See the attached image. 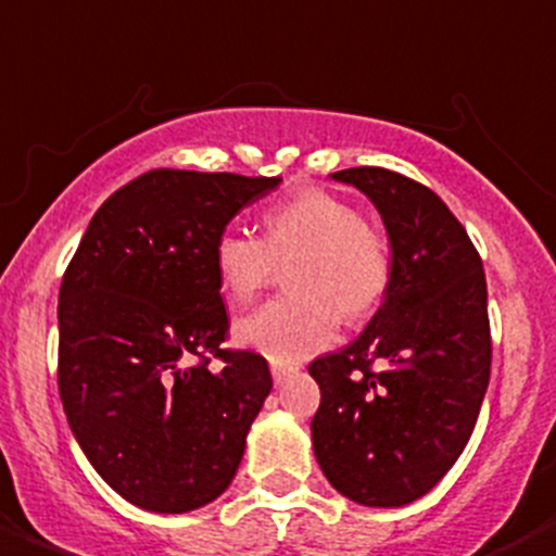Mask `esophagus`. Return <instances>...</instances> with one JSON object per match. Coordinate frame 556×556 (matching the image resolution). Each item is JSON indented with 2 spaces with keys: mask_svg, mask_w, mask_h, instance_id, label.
<instances>
[{
  "mask_svg": "<svg viewBox=\"0 0 556 556\" xmlns=\"http://www.w3.org/2000/svg\"><path fill=\"white\" fill-rule=\"evenodd\" d=\"M295 374V368H289V365H278L273 363V379H275V386H281V382H287L289 377Z\"/></svg>",
  "mask_w": 556,
  "mask_h": 556,
  "instance_id": "34e87169",
  "label": "esophagus"
}]
</instances>
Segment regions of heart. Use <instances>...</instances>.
<instances>
[{"instance_id":"obj_1","label":"heart","mask_w":556,"mask_h":556,"mask_svg":"<svg viewBox=\"0 0 556 556\" xmlns=\"http://www.w3.org/2000/svg\"><path fill=\"white\" fill-rule=\"evenodd\" d=\"M264 236L225 227L213 241V273L222 295L244 303L269 281L275 264H287L292 292L241 317L232 337L269 363L295 365L329 349L340 315L363 320L391 287L386 239L363 213L329 191H303L261 216Z\"/></svg>"}]
</instances>
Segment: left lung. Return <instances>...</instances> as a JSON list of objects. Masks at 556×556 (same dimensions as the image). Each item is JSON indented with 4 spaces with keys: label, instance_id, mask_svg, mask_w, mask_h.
<instances>
[{
    "label": "left lung",
    "instance_id": "obj_1",
    "mask_svg": "<svg viewBox=\"0 0 556 556\" xmlns=\"http://www.w3.org/2000/svg\"><path fill=\"white\" fill-rule=\"evenodd\" d=\"M331 179L371 199L391 241V287L363 334L309 365L317 464L354 504H414L458 462L490 386L486 278L462 222L388 168Z\"/></svg>",
    "mask_w": 556,
    "mask_h": 556
}]
</instances>
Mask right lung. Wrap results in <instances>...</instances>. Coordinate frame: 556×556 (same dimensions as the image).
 <instances>
[{
    "mask_svg": "<svg viewBox=\"0 0 556 556\" xmlns=\"http://www.w3.org/2000/svg\"><path fill=\"white\" fill-rule=\"evenodd\" d=\"M281 177L156 168L98 207L59 292V393L94 472L182 515L230 486L273 391L267 359L222 349L213 241ZM211 356L223 359L211 372Z\"/></svg>",
    "mask_w": 556,
    "mask_h": 556,
    "instance_id": "obj_1",
    "label": "right lung"
}]
</instances>
